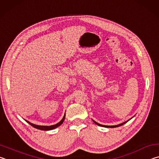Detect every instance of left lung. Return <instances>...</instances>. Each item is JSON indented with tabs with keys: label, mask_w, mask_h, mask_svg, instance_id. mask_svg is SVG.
<instances>
[{
	"label": "left lung",
	"mask_w": 159,
	"mask_h": 159,
	"mask_svg": "<svg viewBox=\"0 0 159 159\" xmlns=\"http://www.w3.org/2000/svg\"><path fill=\"white\" fill-rule=\"evenodd\" d=\"M127 121L124 122V123H122V124H121L116 125V126H105V125H101V124H98V123H97V122H96V121H94V123H95V124H97V125H98V126H102V127H106V128H116V127L122 126V125H124V124H126Z\"/></svg>",
	"instance_id": "obj_1"
}]
</instances>
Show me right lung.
Instances as JSON below:
<instances>
[{
	"label": "right lung",
	"mask_w": 159,
	"mask_h": 159,
	"mask_svg": "<svg viewBox=\"0 0 159 159\" xmlns=\"http://www.w3.org/2000/svg\"><path fill=\"white\" fill-rule=\"evenodd\" d=\"M65 116H66V115H64L63 118L62 119V120H61L60 122H58V124H55V125H52V126H38V125H35V124H31L30 123L29 121H26V122H28V123L30 124V125H31V126L35 128V129H39V130H52V129H56V128H57L60 126V125H61L63 124V122L64 121V119H65Z\"/></svg>",
	"instance_id": "1"
}]
</instances>
